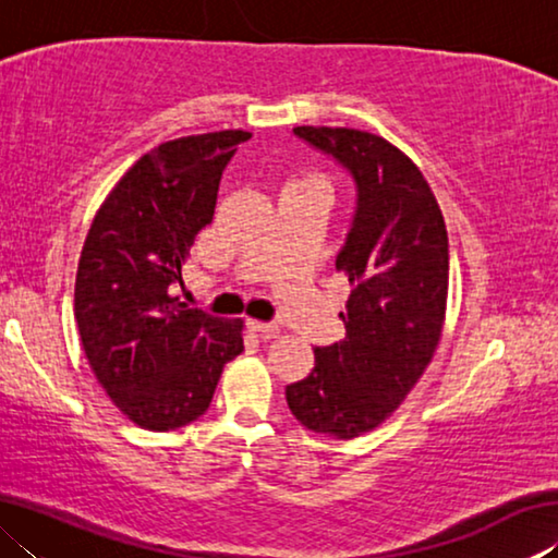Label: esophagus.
Wrapping results in <instances>:
<instances>
[{"label":"esophagus","instance_id":"34e87169","mask_svg":"<svg viewBox=\"0 0 558 558\" xmlns=\"http://www.w3.org/2000/svg\"><path fill=\"white\" fill-rule=\"evenodd\" d=\"M248 327L253 332H258L263 337H278L280 335V327L276 323H260V319H248Z\"/></svg>","mask_w":558,"mask_h":558}]
</instances>
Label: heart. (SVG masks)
<instances>
[{
    "mask_svg": "<svg viewBox=\"0 0 558 558\" xmlns=\"http://www.w3.org/2000/svg\"><path fill=\"white\" fill-rule=\"evenodd\" d=\"M302 182H323L319 177H310V179H300V182H292V184H302Z\"/></svg>",
    "mask_w": 558,
    "mask_h": 558,
    "instance_id": "obj_1",
    "label": "heart"
}]
</instances>
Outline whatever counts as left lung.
<instances>
[{"mask_svg":"<svg viewBox=\"0 0 558 558\" xmlns=\"http://www.w3.org/2000/svg\"><path fill=\"white\" fill-rule=\"evenodd\" d=\"M352 177L356 199L337 268L347 272L342 342L286 386L302 426L349 440L399 409L436 352L448 300V231L421 169L384 137L352 128H292Z\"/></svg>","mask_w":558,"mask_h":558,"instance_id":"8db88e82","label":"left lung"}]
</instances>
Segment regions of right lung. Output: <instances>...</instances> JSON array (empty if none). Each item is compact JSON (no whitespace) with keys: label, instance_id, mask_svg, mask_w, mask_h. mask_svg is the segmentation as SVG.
<instances>
[{"label":"right lung","instance_id":"right-lung-1","mask_svg":"<svg viewBox=\"0 0 558 558\" xmlns=\"http://www.w3.org/2000/svg\"><path fill=\"white\" fill-rule=\"evenodd\" d=\"M251 132L162 143L108 194L83 243L75 323L110 401L147 430L206 413L223 364L243 352L241 319L186 310L172 298L182 263L211 223L226 165Z\"/></svg>","mask_w":558,"mask_h":558}]
</instances>
